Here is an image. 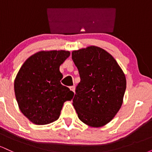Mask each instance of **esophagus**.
<instances>
[{
    "instance_id": "1",
    "label": "esophagus",
    "mask_w": 152,
    "mask_h": 152,
    "mask_svg": "<svg viewBox=\"0 0 152 152\" xmlns=\"http://www.w3.org/2000/svg\"><path fill=\"white\" fill-rule=\"evenodd\" d=\"M70 89L71 91H72L73 92L75 91V86H70Z\"/></svg>"
}]
</instances>
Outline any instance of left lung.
<instances>
[{
  "label": "left lung",
  "mask_w": 152,
  "mask_h": 152,
  "mask_svg": "<svg viewBox=\"0 0 152 152\" xmlns=\"http://www.w3.org/2000/svg\"><path fill=\"white\" fill-rule=\"evenodd\" d=\"M72 60L81 78L73 99L78 117L91 126H104L121 106L124 74L112 56L97 46L74 50Z\"/></svg>",
  "instance_id": "1"
}]
</instances>
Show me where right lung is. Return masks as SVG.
<instances>
[{"instance_id":"right-lung-1","label":"right lung","mask_w":152,"mask_h":152,"mask_svg":"<svg viewBox=\"0 0 152 152\" xmlns=\"http://www.w3.org/2000/svg\"><path fill=\"white\" fill-rule=\"evenodd\" d=\"M70 56L66 50L41 51L24 62L14 81L19 109L31 121L45 125L56 121L64 103L74 92L61 83L59 67Z\"/></svg>"}]
</instances>
